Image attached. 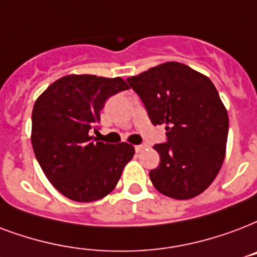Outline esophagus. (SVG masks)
<instances>
[{
	"instance_id": "34e87169",
	"label": "esophagus",
	"mask_w": 257,
	"mask_h": 257,
	"mask_svg": "<svg viewBox=\"0 0 257 257\" xmlns=\"http://www.w3.org/2000/svg\"><path fill=\"white\" fill-rule=\"evenodd\" d=\"M144 148H146L144 146H135V151H136V152H142Z\"/></svg>"
}]
</instances>
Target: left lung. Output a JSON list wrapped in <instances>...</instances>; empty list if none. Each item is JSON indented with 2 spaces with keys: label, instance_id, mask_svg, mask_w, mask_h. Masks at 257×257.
<instances>
[{
  "label": "left lung",
  "instance_id": "left-lung-1",
  "mask_svg": "<svg viewBox=\"0 0 257 257\" xmlns=\"http://www.w3.org/2000/svg\"><path fill=\"white\" fill-rule=\"evenodd\" d=\"M154 125H166L167 143L154 147L160 164L150 171L155 189L174 199L197 197L224 163L228 111L213 82L178 62H167L126 79Z\"/></svg>",
  "mask_w": 257,
  "mask_h": 257
}]
</instances>
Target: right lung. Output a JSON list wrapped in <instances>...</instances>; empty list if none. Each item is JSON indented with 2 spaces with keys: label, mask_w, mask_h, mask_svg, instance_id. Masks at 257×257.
<instances>
[{
  "label": "right lung",
  "mask_w": 257,
  "mask_h": 257,
  "mask_svg": "<svg viewBox=\"0 0 257 257\" xmlns=\"http://www.w3.org/2000/svg\"><path fill=\"white\" fill-rule=\"evenodd\" d=\"M128 89L120 76L71 74L48 86L33 105V152L47 179L68 199L93 202L106 197L133 158L128 143L107 144L90 136L105 101Z\"/></svg>",
  "instance_id": "right-lung-1"
}]
</instances>
